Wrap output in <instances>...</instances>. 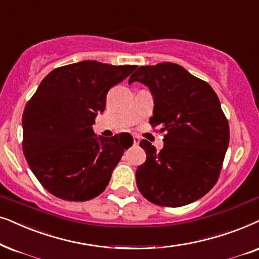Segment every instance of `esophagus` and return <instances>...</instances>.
<instances>
[{
	"label": "esophagus",
	"instance_id": "34e87169",
	"mask_svg": "<svg viewBox=\"0 0 259 259\" xmlns=\"http://www.w3.org/2000/svg\"><path fill=\"white\" fill-rule=\"evenodd\" d=\"M139 142H140L139 138H138L137 136H133V143H134V145H138V144H139Z\"/></svg>",
	"mask_w": 259,
	"mask_h": 259
}]
</instances>
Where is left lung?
<instances>
[{
  "mask_svg": "<svg viewBox=\"0 0 259 259\" xmlns=\"http://www.w3.org/2000/svg\"><path fill=\"white\" fill-rule=\"evenodd\" d=\"M140 82L153 97L152 126H160V152L147 140L146 162L138 166L137 186L151 202L189 204L206 195L219 177L230 143V127L213 88L175 63L140 66L128 83Z\"/></svg>",
  "mask_w": 259,
  "mask_h": 259,
  "instance_id": "1",
  "label": "left lung"
}]
</instances>
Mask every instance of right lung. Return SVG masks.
I'll list each match as a JSON object with an SVG mask.
<instances>
[{
  "mask_svg": "<svg viewBox=\"0 0 259 259\" xmlns=\"http://www.w3.org/2000/svg\"><path fill=\"white\" fill-rule=\"evenodd\" d=\"M137 65L83 60L52 70L26 105L23 154L42 187L59 199L87 201L108 186L121 159V136L96 137L97 114L105 112L108 90Z\"/></svg>",
  "mask_w": 259,
  "mask_h": 259,
  "instance_id": "add662e5",
  "label": "right lung"
}]
</instances>
